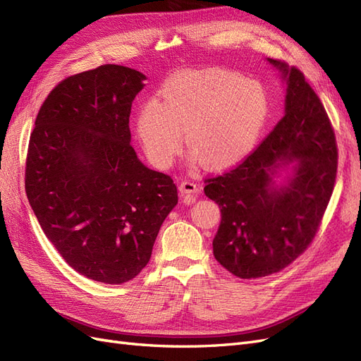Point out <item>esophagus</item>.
<instances>
[{"label":"esophagus","instance_id":"obj_1","mask_svg":"<svg viewBox=\"0 0 361 361\" xmlns=\"http://www.w3.org/2000/svg\"><path fill=\"white\" fill-rule=\"evenodd\" d=\"M200 187L192 180H183L179 183V192L183 197V202L187 204H191L195 202V194L200 192Z\"/></svg>","mask_w":361,"mask_h":361}]
</instances>
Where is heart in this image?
Returning a JSON list of instances; mask_svg holds the SVG:
<instances>
[{
	"label": "heart",
	"mask_w": 361,
	"mask_h": 361,
	"mask_svg": "<svg viewBox=\"0 0 361 361\" xmlns=\"http://www.w3.org/2000/svg\"><path fill=\"white\" fill-rule=\"evenodd\" d=\"M161 101H147L137 130L149 159L170 167L182 147L185 130L194 161L223 169L253 149L268 118L262 84L235 72L207 69L171 76L161 87Z\"/></svg>",
	"instance_id": "1"
}]
</instances>
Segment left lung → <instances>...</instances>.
Segmentation results:
<instances>
[{
    "instance_id": "left-lung-1",
    "label": "left lung",
    "mask_w": 361,
    "mask_h": 361,
    "mask_svg": "<svg viewBox=\"0 0 361 361\" xmlns=\"http://www.w3.org/2000/svg\"><path fill=\"white\" fill-rule=\"evenodd\" d=\"M288 82L285 116L236 167L204 179L221 211L214 256L239 279L271 276L300 257L318 233L337 174V143L325 108L298 68L268 59ZM295 160L288 184L271 176Z\"/></svg>"
}]
</instances>
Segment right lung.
I'll return each mask as SVG.
<instances>
[{
    "instance_id": "obj_1",
    "label": "right lung",
    "mask_w": 361,
    "mask_h": 361,
    "mask_svg": "<svg viewBox=\"0 0 361 361\" xmlns=\"http://www.w3.org/2000/svg\"><path fill=\"white\" fill-rule=\"evenodd\" d=\"M143 80L117 64L66 76L42 104L28 143L25 192L42 231L69 267L106 285L140 274L178 204L173 179L130 146Z\"/></svg>"
}]
</instances>
